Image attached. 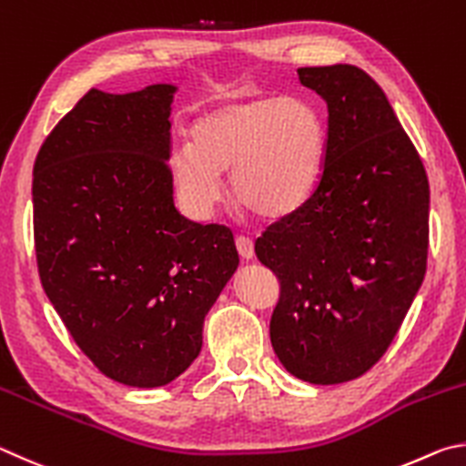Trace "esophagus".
<instances>
[{"instance_id":"obj_1","label":"esophagus","mask_w":466,"mask_h":466,"mask_svg":"<svg viewBox=\"0 0 466 466\" xmlns=\"http://www.w3.org/2000/svg\"><path fill=\"white\" fill-rule=\"evenodd\" d=\"M235 246H238V251H239V256L243 259H251L256 256L254 254V241L246 238V235H239V238L235 239Z\"/></svg>"}]
</instances>
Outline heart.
<instances>
[{
    "label": "heart",
    "mask_w": 466,
    "mask_h": 466,
    "mask_svg": "<svg viewBox=\"0 0 466 466\" xmlns=\"http://www.w3.org/2000/svg\"><path fill=\"white\" fill-rule=\"evenodd\" d=\"M187 145L169 155L177 196L207 217L223 200L228 171L233 198L258 217L282 218L299 210L319 186L328 153V120L303 96L227 100L198 114Z\"/></svg>",
    "instance_id": "b5f03b06"
}]
</instances>
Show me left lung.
<instances>
[{
	"mask_svg": "<svg viewBox=\"0 0 466 466\" xmlns=\"http://www.w3.org/2000/svg\"><path fill=\"white\" fill-rule=\"evenodd\" d=\"M328 104V153L303 207L256 241L280 282L270 321L279 360L311 385L377 364L426 276L430 184L387 96L354 65L297 69Z\"/></svg>",
	"mask_w": 466,
	"mask_h": 466,
	"instance_id": "1",
	"label": "left lung"
}]
</instances>
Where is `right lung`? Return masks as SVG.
<instances>
[{
	"label": "right lung",
	"instance_id": "1",
	"mask_svg": "<svg viewBox=\"0 0 466 466\" xmlns=\"http://www.w3.org/2000/svg\"><path fill=\"white\" fill-rule=\"evenodd\" d=\"M171 84L89 89L40 147L32 179L43 289L106 377L153 389L202 348L204 317L239 266L233 233L174 204Z\"/></svg>",
	"mask_w": 466,
	"mask_h": 466
}]
</instances>
